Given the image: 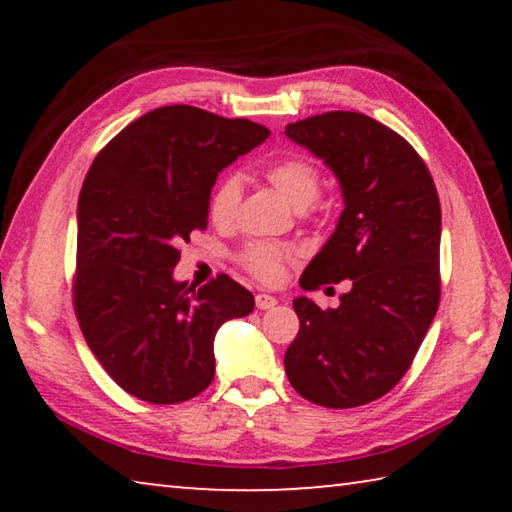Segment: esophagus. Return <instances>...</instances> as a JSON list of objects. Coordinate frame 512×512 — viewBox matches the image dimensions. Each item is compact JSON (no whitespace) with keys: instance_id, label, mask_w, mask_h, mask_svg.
Listing matches in <instances>:
<instances>
[{"instance_id":"esophagus-1","label":"esophagus","mask_w":512,"mask_h":512,"mask_svg":"<svg viewBox=\"0 0 512 512\" xmlns=\"http://www.w3.org/2000/svg\"><path fill=\"white\" fill-rule=\"evenodd\" d=\"M255 305H257V309H273L277 305V298L268 296V293H257Z\"/></svg>"}]
</instances>
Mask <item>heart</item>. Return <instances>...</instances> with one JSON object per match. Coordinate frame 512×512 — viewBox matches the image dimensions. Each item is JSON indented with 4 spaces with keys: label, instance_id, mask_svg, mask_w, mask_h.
<instances>
[{
    "label": "heart",
    "instance_id": "b5f03b06",
    "mask_svg": "<svg viewBox=\"0 0 512 512\" xmlns=\"http://www.w3.org/2000/svg\"><path fill=\"white\" fill-rule=\"evenodd\" d=\"M264 176L287 201L302 210L314 203L320 189V171L311 160L302 155L275 160L268 164ZM241 201V180L237 176L221 178L210 194L207 212L216 225H230L235 221ZM298 257V248L273 241H253L241 250V264L253 273L259 282L277 284L284 277V266Z\"/></svg>",
    "mask_w": 512,
    "mask_h": 512
}]
</instances>
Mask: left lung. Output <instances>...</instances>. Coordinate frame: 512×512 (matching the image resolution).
Masks as SVG:
<instances>
[{
  "mask_svg": "<svg viewBox=\"0 0 512 512\" xmlns=\"http://www.w3.org/2000/svg\"><path fill=\"white\" fill-rule=\"evenodd\" d=\"M284 135L334 171L345 205L300 287L352 284L336 309L293 300L300 332L284 370L305 400L352 409L404 377L438 311V192L413 146L361 112H323Z\"/></svg>",
  "mask_w": 512,
  "mask_h": 512,
  "instance_id": "left-lung-1",
  "label": "left lung"
}]
</instances>
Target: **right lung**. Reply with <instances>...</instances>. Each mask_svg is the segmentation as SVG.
<instances>
[{"mask_svg": "<svg viewBox=\"0 0 512 512\" xmlns=\"http://www.w3.org/2000/svg\"><path fill=\"white\" fill-rule=\"evenodd\" d=\"M271 135L194 106L146 112L112 137L79 196L74 309L90 350L126 393L178 404L214 379V336L255 298L228 275L173 280L178 246L207 228L219 171Z\"/></svg>", "mask_w": 512, "mask_h": 512, "instance_id": "add662e5", "label": "right lung"}]
</instances>
